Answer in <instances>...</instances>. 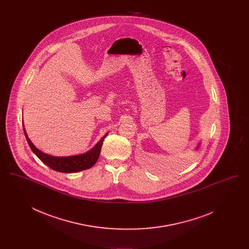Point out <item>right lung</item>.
I'll return each instance as SVG.
<instances>
[{
  "label": "right lung",
  "instance_id": "1",
  "mask_svg": "<svg viewBox=\"0 0 249 249\" xmlns=\"http://www.w3.org/2000/svg\"><path fill=\"white\" fill-rule=\"evenodd\" d=\"M23 130L27 142L29 143L33 152L46 165H48L52 170H55L60 173H76V172H80V171L91 168L99 159L103 142L107 135V133L99 142L95 144V146H93L89 151L84 154L69 156V157H54L51 155L46 154L40 151L39 149H37L35 144L29 139L25 129Z\"/></svg>",
  "mask_w": 249,
  "mask_h": 249
}]
</instances>
